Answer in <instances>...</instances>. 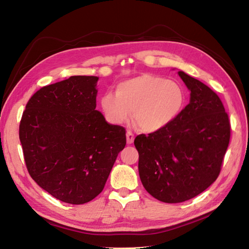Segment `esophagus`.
Segmentation results:
<instances>
[{
	"mask_svg": "<svg viewBox=\"0 0 249 249\" xmlns=\"http://www.w3.org/2000/svg\"><path fill=\"white\" fill-rule=\"evenodd\" d=\"M126 137H127V143H128V144L133 143V142H134V134H133L132 132L127 131Z\"/></svg>",
	"mask_w": 249,
	"mask_h": 249,
	"instance_id": "34e87169",
	"label": "esophagus"
}]
</instances>
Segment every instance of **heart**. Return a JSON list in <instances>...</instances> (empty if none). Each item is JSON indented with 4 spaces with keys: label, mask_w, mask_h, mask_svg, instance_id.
Segmentation results:
<instances>
[{
    "label": "heart",
    "mask_w": 249,
    "mask_h": 249,
    "mask_svg": "<svg viewBox=\"0 0 249 249\" xmlns=\"http://www.w3.org/2000/svg\"><path fill=\"white\" fill-rule=\"evenodd\" d=\"M185 102L179 82L144 73L119 83L115 94H104L101 107L112 124L128 122L133 112V120L142 131L157 132L176 120Z\"/></svg>",
    "instance_id": "1"
}]
</instances>
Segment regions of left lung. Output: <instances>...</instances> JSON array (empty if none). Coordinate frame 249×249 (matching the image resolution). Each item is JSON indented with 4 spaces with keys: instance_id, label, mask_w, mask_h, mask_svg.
Instances as JSON below:
<instances>
[{
    "instance_id": "8db88e82",
    "label": "left lung",
    "mask_w": 249,
    "mask_h": 249,
    "mask_svg": "<svg viewBox=\"0 0 249 249\" xmlns=\"http://www.w3.org/2000/svg\"><path fill=\"white\" fill-rule=\"evenodd\" d=\"M190 102L160 131L135 137L139 177L160 201L178 203L198 196L218 178L230 142V121L218 94L183 71Z\"/></svg>"
}]
</instances>
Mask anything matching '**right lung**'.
<instances>
[{
    "label": "right lung",
    "instance_id": "obj_1",
    "mask_svg": "<svg viewBox=\"0 0 249 249\" xmlns=\"http://www.w3.org/2000/svg\"><path fill=\"white\" fill-rule=\"evenodd\" d=\"M96 76H71L29 99L19 125L27 171L55 198L82 204L103 191L125 128L112 125L96 107Z\"/></svg>",
    "mask_w": 249,
    "mask_h": 249
}]
</instances>
